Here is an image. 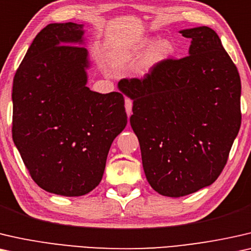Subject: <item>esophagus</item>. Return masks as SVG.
<instances>
[{"mask_svg": "<svg viewBox=\"0 0 251 251\" xmlns=\"http://www.w3.org/2000/svg\"><path fill=\"white\" fill-rule=\"evenodd\" d=\"M132 107H133V101L130 100V99L126 98L125 99V109H126V112H127V116H130L132 114Z\"/></svg>", "mask_w": 251, "mask_h": 251, "instance_id": "esophagus-1", "label": "esophagus"}]
</instances>
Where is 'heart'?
<instances>
[{
	"mask_svg": "<svg viewBox=\"0 0 251 251\" xmlns=\"http://www.w3.org/2000/svg\"><path fill=\"white\" fill-rule=\"evenodd\" d=\"M148 45H149V42H143V43L136 45V47L117 49L114 53V62L118 66H123L133 61L134 59H136L137 56L146 50ZM173 51H174V48H173V44L168 40L158 41L150 49L143 60L144 69L148 70L152 68L153 66L158 65L159 62L164 61L165 59H167L173 53Z\"/></svg>",
	"mask_w": 251,
	"mask_h": 251,
	"instance_id": "1",
	"label": "heart"
}]
</instances>
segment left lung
I'll list each match as a JSON object with an SVG mask.
<instances>
[{
    "instance_id": "8db88e82",
    "label": "left lung",
    "mask_w": 251,
    "mask_h": 251,
    "mask_svg": "<svg viewBox=\"0 0 251 251\" xmlns=\"http://www.w3.org/2000/svg\"><path fill=\"white\" fill-rule=\"evenodd\" d=\"M179 33L191 38L189 55L119 83L133 100L129 122L148 182L172 198L216 181L241 125V80L218 35L207 26Z\"/></svg>"
}]
</instances>
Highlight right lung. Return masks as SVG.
<instances>
[{
  "label": "right lung",
  "mask_w": 251,
  "mask_h": 251,
  "mask_svg": "<svg viewBox=\"0 0 251 251\" xmlns=\"http://www.w3.org/2000/svg\"><path fill=\"white\" fill-rule=\"evenodd\" d=\"M83 35V25H48L13 78V142L34 182L65 197L97 188L112 141L127 124L124 95L86 86L89 54L77 45Z\"/></svg>",
  "instance_id": "right-lung-1"
}]
</instances>
